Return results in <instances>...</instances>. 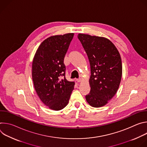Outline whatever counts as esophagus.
<instances>
[{
    "label": "esophagus",
    "instance_id": "esophagus-1",
    "mask_svg": "<svg viewBox=\"0 0 147 147\" xmlns=\"http://www.w3.org/2000/svg\"><path fill=\"white\" fill-rule=\"evenodd\" d=\"M76 80H77V81L78 82H81V80H81V78H77Z\"/></svg>",
    "mask_w": 147,
    "mask_h": 147
}]
</instances>
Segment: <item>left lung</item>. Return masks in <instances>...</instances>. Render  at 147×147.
<instances>
[{"instance_id": "1", "label": "left lung", "mask_w": 147, "mask_h": 147, "mask_svg": "<svg viewBox=\"0 0 147 147\" xmlns=\"http://www.w3.org/2000/svg\"><path fill=\"white\" fill-rule=\"evenodd\" d=\"M78 38L87 53L91 67V91L86 96V100L92 107H103L119 87L122 75L120 53L106 38L78 34Z\"/></svg>"}]
</instances>
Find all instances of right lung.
<instances>
[{"mask_svg": "<svg viewBox=\"0 0 147 147\" xmlns=\"http://www.w3.org/2000/svg\"><path fill=\"white\" fill-rule=\"evenodd\" d=\"M73 36L74 33H68L48 38L40 44L33 59L32 77L35 90L40 100L53 111L67 106L74 90L75 82L65 77L64 64Z\"/></svg>", "mask_w": 147, "mask_h": 147, "instance_id": "add662e5", "label": "right lung"}]
</instances>
